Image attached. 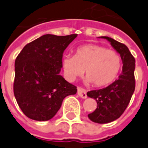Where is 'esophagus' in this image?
Segmentation results:
<instances>
[{
    "label": "esophagus",
    "mask_w": 148,
    "mask_h": 148,
    "mask_svg": "<svg viewBox=\"0 0 148 148\" xmlns=\"http://www.w3.org/2000/svg\"><path fill=\"white\" fill-rule=\"evenodd\" d=\"M77 94H78V95H79L81 98H82V99H86V98H87L86 90H84L83 88L78 87V89H77Z\"/></svg>",
    "instance_id": "34e87169"
}]
</instances>
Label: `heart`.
I'll list each match as a JSON object with an SVG mask.
<instances>
[{
    "instance_id": "obj_1",
    "label": "heart",
    "mask_w": 148,
    "mask_h": 148,
    "mask_svg": "<svg viewBox=\"0 0 148 148\" xmlns=\"http://www.w3.org/2000/svg\"><path fill=\"white\" fill-rule=\"evenodd\" d=\"M122 61L120 54L112 49L98 45H84L75 50L74 55L65 54L62 59L64 76L73 81L86 71V81L97 87L113 82L120 73Z\"/></svg>"
}]
</instances>
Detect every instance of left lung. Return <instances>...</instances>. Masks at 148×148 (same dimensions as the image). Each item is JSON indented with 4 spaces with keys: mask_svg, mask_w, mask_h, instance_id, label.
Masks as SVG:
<instances>
[{
    "mask_svg": "<svg viewBox=\"0 0 148 148\" xmlns=\"http://www.w3.org/2000/svg\"><path fill=\"white\" fill-rule=\"evenodd\" d=\"M101 38L108 40L120 53L123 62L122 72L117 80L106 88L87 93L88 97L95 99L97 102V108L89 114L88 117L93 122L106 124L120 117L130 103L135 89V59L125 45L108 36H101Z\"/></svg>",
    "mask_w": 148,
    "mask_h": 148,
    "instance_id": "obj_1",
    "label": "left lung"
}]
</instances>
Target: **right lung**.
I'll return each instance as SVG.
<instances>
[{
	"label": "right lung",
	"instance_id": "1",
	"mask_svg": "<svg viewBox=\"0 0 148 148\" xmlns=\"http://www.w3.org/2000/svg\"><path fill=\"white\" fill-rule=\"evenodd\" d=\"M77 34H46L26 45L15 59L14 94L28 118L45 121L53 118L62 100L76 95V87L59 73L62 53Z\"/></svg>",
	"mask_w": 148,
	"mask_h": 148
}]
</instances>
